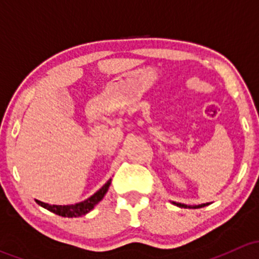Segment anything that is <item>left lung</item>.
<instances>
[{"label":"left lung","instance_id":"8db88e82","mask_svg":"<svg viewBox=\"0 0 259 259\" xmlns=\"http://www.w3.org/2000/svg\"><path fill=\"white\" fill-rule=\"evenodd\" d=\"M177 204V203H176ZM177 205H179V207H187V205H184V204H177ZM205 204H203V205H198V207H193V208H199V207H204Z\"/></svg>","mask_w":259,"mask_h":259}]
</instances>
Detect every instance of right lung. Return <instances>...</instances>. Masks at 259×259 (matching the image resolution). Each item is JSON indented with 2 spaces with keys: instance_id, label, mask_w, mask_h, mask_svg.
<instances>
[{
  "instance_id": "obj_1",
  "label": "right lung",
  "mask_w": 259,
  "mask_h": 259,
  "mask_svg": "<svg viewBox=\"0 0 259 259\" xmlns=\"http://www.w3.org/2000/svg\"><path fill=\"white\" fill-rule=\"evenodd\" d=\"M111 179L106 182V184L104 185L101 189H99L98 192L95 193L94 195H91L89 199L83 200V202L76 203L74 205H51V204H46V203L40 202V200H36L37 204H40L41 207L46 208V209L52 211V213L57 214V215L61 217H67V218H74V217H81L85 215L86 213H89L101 199L104 198V195L106 194L108 192L109 187H110Z\"/></svg>"
}]
</instances>
